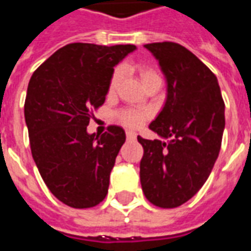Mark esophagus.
I'll return each instance as SVG.
<instances>
[{"label":"esophagus","mask_w":251,"mask_h":251,"mask_svg":"<svg viewBox=\"0 0 251 251\" xmlns=\"http://www.w3.org/2000/svg\"><path fill=\"white\" fill-rule=\"evenodd\" d=\"M137 134L134 131H126V138L127 140H136Z\"/></svg>","instance_id":"34e87169"}]
</instances>
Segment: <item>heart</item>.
<instances>
[{"label":"heart","instance_id":"1","mask_svg":"<svg viewBox=\"0 0 251 251\" xmlns=\"http://www.w3.org/2000/svg\"><path fill=\"white\" fill-rule=\"evenodd\" d=\"M121 75H122V70L121 68H117L113 75L110 77L109 82V94H114L115 90L118 88V84H120ZM140 76H141V80L144 83V86L149 83L154 77H160L157 75V72L149 68V67H141L140 68ZM149 117V113L148 111H142V110L137 109H130V107H126V109H122L121 111H118L117 114V118L120 121L122 125L127 126V127H138L141 125L144 121L147 120Z\"/></svg>","mask_w":251,"mask_h":251}]
</instances>
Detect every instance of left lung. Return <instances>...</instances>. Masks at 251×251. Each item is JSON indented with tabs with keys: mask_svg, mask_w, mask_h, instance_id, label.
Segmentation results:
<instances>
[{
	"mask_svg": "<svg viewBox=\"0 0 251 251\" xmlns=\"http://www.w3.org/2000/svg\"><path fill=\"white\" fill-rule=\"evenodd\" d=\"M167 77L163 110L149 129L168 142L137 137L147 199L161 208L188 201L208 179L222 145L225 102L218 79L185 47L172 41L145 44Z\"/></svg>",
	"mask_w": 251,
	"mask_h": 251,
	"instance_id": "left-lung-1",
	"label": "left lung"
}]
</instances>
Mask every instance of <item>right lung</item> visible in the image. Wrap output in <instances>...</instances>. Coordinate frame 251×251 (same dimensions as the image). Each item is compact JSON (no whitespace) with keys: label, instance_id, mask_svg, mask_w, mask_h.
Returning <instances> with one entry per match:
<instances>
[{"label":"right lung","instance_id":"1","mask_svg":"<svg viewBox=\"0 0 251 251\" xmlns=\"http://www.w3.org/2000/svg\"><path fill=\"white\" fill-rule=\"evenodd\" d=\"M134 50L72 43L30 77L24 114L32 157L48 189L70 207L90 208L107 195L125 130L111 125L102 136L88 134L87 125L104 103L114 67Z\"/></svg>","mask_w":251,"mask_h":251}]
</instances>
